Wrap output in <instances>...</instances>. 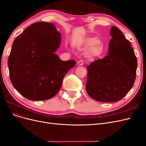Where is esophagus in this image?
<instances>
[{
	"label": "esophagus",
	"mask_w": 146,
	"mask_h": 146,
	"mask_svg": "<svg viewBox=\"0 0 146 146\" xmlns=\"http://www.w3.org/2000/svg\"><path fill=\"white\" fill-rule=\"evenodd\" d=\"M77 64H78V66H83V61L82 60L78 61V63H77Z\"/></svg>",
	"instance_id": "obj_1"
}]
</instances>
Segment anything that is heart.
<instances>
[{"label":"heart","mask_w":146,"mask_h":146,"mask_svg":"<svg viewBox=\"0 0 146 146\" xmlns=\"http://www.w3.org/2000/svg\"><path fill=\"white\" fill-rule=\"evenodd\" d=\"M78 46L88 49V55L92 59H100L105 54L106 48L103 42L99 41L96 37H88L83 39L78 44Z\"/></svg>","instance_id":"heart-1"}]
</instances>
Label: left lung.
Here are the masks:
<instances>
[{"label": "left lung", "instance_id": "8db88e82", "mask_svg": "<svg viewBox=\"0 0 146 146\" xmlns=\"http://www.w3.org/2000/svg\"><path fill=\"white\" fill-rule=\"evenodd\" d=\"M110 35L108 55L87 66V93L102 102H117L126 96L134 85L138 64L131 44L121 31L113 26Z\"/></svg>", "mask_w": 146, "mask_h": 146}]
</instances>
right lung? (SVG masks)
Listing matches in <instances>:
<instances>
[{"mask_svg": "<svg viewBox=\"0 0 146 146\" xmlns=\"http://www.w3.org/2000/svg\"><path fill=\"white\" fill-rule=\"evenodd\" d=\"M61 33L52 23L30 25L13 43L8 60L13 86L30 100H44L55 96L63 78L76 61L61 60L55 54Z\"/></svg>", "mask_w": 146, "mask_h": 146, "instance_id": "add662e5", "label": "right lung"}]
</instances>
